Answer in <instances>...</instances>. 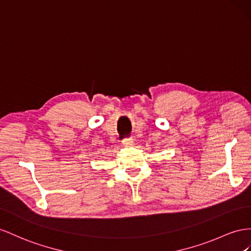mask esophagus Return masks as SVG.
<instances>
[{
  "label": "esophagus",
  "instance_id": "esophagus-1",
  "mask_svg": "<svg viewBox=\"0 0 251 251\" xmlns=\"http://www.w3.org/2000/svg\"><path fill=\"white\" fill-rule=\"evenodd\" d=\"M132 143H133L132 139H125V140L122 141V145H123V146H131Z\"/></svg>",
  "mask_w": 251,
  "mask_h": 251
}]
</instances>
